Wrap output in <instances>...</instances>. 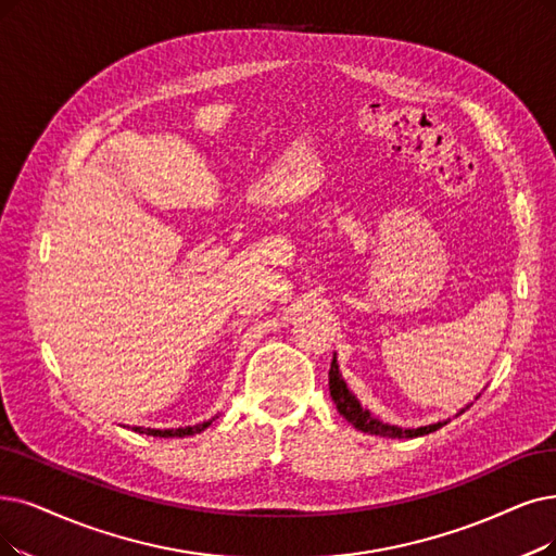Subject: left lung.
Segmentation results:
<instances>
[{
    "instance_id": "1",
    "label": "left lung",
    "mask_w": 556,
    "mask_h": 556,
    "mask_svg": "<svg viewBox=\"0 0 556 556\" xmlns=\"http://www.w3.org/2000/svg\"><path fill=\"white\" fill-rule=\"evenodd\" d=\"M328 386H330V396L332 402H336L340 415L351 421V425L363 431V433H371V435H383V438H417V435H427V433H433L438 431L440 427H445L447 421H438V425H429V427H419V429H399V427H390V425H383V421H379L376 417H371L361 404L358 399H355L346 383L342 381L340 376V369H338V361L332 358L330 363V371H328ZM463 413V410H460Z\"/></svg>"
}]
</instances>
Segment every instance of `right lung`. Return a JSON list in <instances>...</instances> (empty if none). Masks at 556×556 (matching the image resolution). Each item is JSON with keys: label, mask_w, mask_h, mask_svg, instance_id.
I'll return each instance as SVG.
<instances>
[{"label": "right lung", "mask_w": 556, "mask_h": 556, "mask_svg": "<svg viewBox=\"0 0 556 556\" xmlns=\"http://www.w3.org/2000/svg\"><path fill=\"white\" fill-rule=\"evenodd\" d=\"M212 425V419L203 421V425H195V427H185V429H143V427H135V431L146 433V435H160V438H185V435H193V433H201Z\"/></svg>", "instance_id": "add662e5"}]
</instances>
